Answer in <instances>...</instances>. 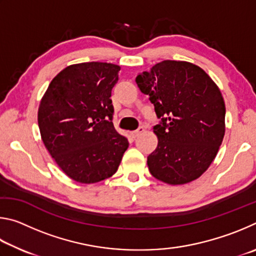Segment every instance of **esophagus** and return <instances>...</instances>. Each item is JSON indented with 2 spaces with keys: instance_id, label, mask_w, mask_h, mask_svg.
<instances>
[{
  "instance_id": "34e87169",
  "label": "esophagus",
  "mask_w": 256,
  "mask_h": 256,
  "mask_svg": "<svg viewBox=\"0 0 256 256\" xmlns=\"http://www.w3.org/2000/svg\"><path fill=\"white\" fill-rule=\"evenodd\" d=\"M144 132V126H141V128H138L136 131H133L132 133H131V136H132V138H138V136H140V134H142Z\"/></svg>"
}]
</instances>
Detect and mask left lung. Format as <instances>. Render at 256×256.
Wrapping results in <instances>:
<instances>
[{
    "label": "left lung",
    "instance_id": "8db88e82",
    "mask_svg": "<svg viewBox=\"0 0 256 256\" xmlns=\"http://www.w3.org/2000/svg\"><path fill=\"white\" fill-rule=\"evenodd\" d=\"M160 124L157 148L148 156L154 178L170 185L196 180L214 162L224 140L226 106L218 86L196 64L162 60L136 76Z\"/></svg>",
    "mask_w": 256,
    "mask_h": 256
}]
</instances>
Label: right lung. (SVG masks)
<instances>
[{
	"label": "right lung",
	"instance_id": "add662e5",
	"mask_svg": "<svg viewBox=\"0 0 256 256\" xmlns=\"http://www.w3.org/2000/svg\"><path fill=\"white\" fill-rule=\"evenodd\" d=\"M120 70L112 63L72 64L50 81L40 100L42 140L60 170L79 183L110 178L128 148L112 122Z\"/></svg>",
	"mask_w": 256,
	"mask_h": 256
}]
</instances>
